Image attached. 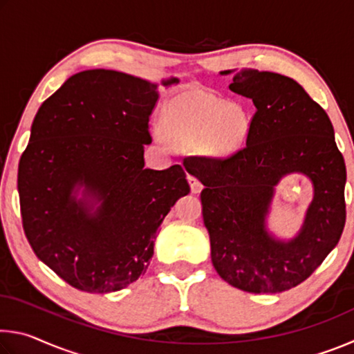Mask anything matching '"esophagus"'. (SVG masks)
<instances>
[{
  "mask_svg": "<svg viewBox=\"0 0 354 354\" xmlns=\"http://www.w3.org/2000/svg\"><path fill=\"white\" fill-rule=\"evenodd\" d=\"M187 179H189V183H190V189H192V192H194V194H198V192H201V189H203V183L200 181L198 178H196L195 175H187Z\"/></svg>",
  "mask_w": 354,
  "mask_h": 354,
  "instance_id": "34e87169",
  "label": "esophagus"
}]
</instances>
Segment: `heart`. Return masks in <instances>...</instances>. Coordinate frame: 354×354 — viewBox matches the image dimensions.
<instances>
[{
	"instance_id": "heart-1",
	"label": "heart",
	"mask_w": 354,
	"mask_h": 354,
	"mask_svg": "<svg viewBox=\"0 0 354 354\" xmlns=\"http://www.w3.org/2000/svg\"><path fill=\"white\" fill-rule=\"evenodd\" d=\"M165 131L156 129L160 142L195 147L205 143L214 154H230L241 148L247 134V118L241 107L205 92H183L165 107Z\"/></svg>"
}]
</instances>
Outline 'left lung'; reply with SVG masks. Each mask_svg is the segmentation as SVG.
<instances>
[{
    "instance_id": "1",
    "label": "left lung",
    "mask_w": 354,
    "mask_h": 354,
    "mask_svg": "<svg viewBox=\"0 0 354 354\" xmlns=\"http://www.w3.org/2000/svg\"><path fill=\"white\" fill-rule=\"evenodd\" d=\"M230 91L256 107L247 145L227 158L195 156L189 164V173L205 185L203 221L211 259L232 287L250 293L284 292L308 279L342 236L344 156L328 113L292 77L242 70ZM290 172L311 179L315 198L302 230L286 243L266 231L265 217L274 185Z\"/></svg>"
}]
</instances>
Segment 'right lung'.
I'll use <instances>...</instances> for the list:
<instances>
[{
  "instance_id": "add662e5",
  "label": "right lung",
  "mask_w": 354,
  "mask_h": 354,
  "mask_svg": "<svg viewBox=\"0 0 354 354\" xmlns=\"http://www.w3.org/2000/svg\"><path fill=\"white\" fill-rule=\"evenodd\" d=\"M158 100V84L86 70L34 118L19 164L23 230L35 256L75 289L109 293L139 279L160 223L190 192L181 165L145 169Z\"/></svg>"
}]
</instances>
